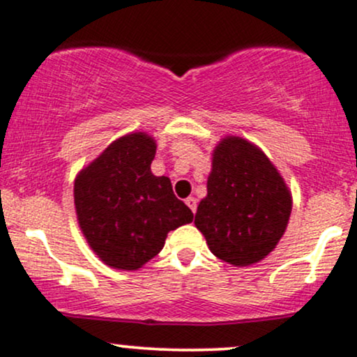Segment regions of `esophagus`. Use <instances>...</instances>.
<instances>
[{
  "label": "esophagus",
  "instance_id": "34e87169",
  "mask_svg": "<svg viewBox=\"0 0 357 357\" xmlns=\"http://www.w3.org/2000/svg\"><path fill=\"white\" fill-rule=\"evenodd\" d=\"M184 202H186V204H188V206H190V210L192 213L196 211V198H192V196H190V198H186V199H184Z\"/></svg>",
  "mask_w": 357,
  "mask_h": 357
}]
</instances>
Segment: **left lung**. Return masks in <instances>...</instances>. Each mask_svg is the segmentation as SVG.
Listing matches in <instances>:
<instances>
[{"label": "left lung", "mask_w": 357, "mask_h": 357, "mask_svg": "<svg viewBox=\"0 0 357 357\" xmlns=\"http://www.w3.org/2000/svg\"><path fill=\"white\" fill-rule=\"evenodd\" d=\"M206 188L195 225L213 255L248 267L273 252L289 223L292 195L264 151L247 139H221Z\"/></svg>", "instance_id": "1"}]
</instances>
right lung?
Listing matches in <instances>:
<instances>
[{
    "label": "right lung",
    "instance_id": "1",
    "mask_svg": "<svg viewBox=\"0 0 357 357\" xmlns=\"http://www.w3.org/2000/svg\"><path fill=\"white\" fill-rule=\"evenodd\" d=\"M154 155L153 137L127 134L75 178L80 230L96 255L112 268H141L161 252L167 233L192 221L169 178L151 173Z\"/></svg>",
    "mask_w": 357,
    "mask_h": 357
}]
</instances>
